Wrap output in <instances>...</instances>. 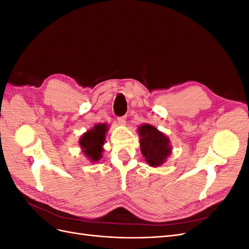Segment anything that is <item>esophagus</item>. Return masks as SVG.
Masks as SVG:
<instances>
[{"instance_id":"esophagus-1","label":"esophagus","mask_w":249,"mask_h":249,"mask_svg":"<svg viewBox=\"0 0 249 249\" xmlns=\"http://www.w3.org/2000/svg\"><path fill=\"white\" fill-rule=\"evenodd\" d=\"M125 120H126V116H120V117H117V122L120 124H125Z\"/></svg>"}]
</instances>
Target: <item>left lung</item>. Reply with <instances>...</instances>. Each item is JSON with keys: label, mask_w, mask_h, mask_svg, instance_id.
<instances>
[{"label": "left lung", "mask_w": 249, "mask_h": 249, "mask_svg": "<svg viewBox=\"0 0 249 249\" xmlns=\"http://www.w3.org/2000/svg\"><path fill=\"white\" fill-rule=\"evenodd\" d=\"M140 149L149 166L158 167L166 161L171 154L169 139L152 124H142L138 127Z\"/></svg>", "instance_id": "left-lung-1"}]
</instances>
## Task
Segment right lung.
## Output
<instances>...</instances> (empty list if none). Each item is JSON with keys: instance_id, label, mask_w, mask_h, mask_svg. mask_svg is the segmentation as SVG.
<instances>
[{"instance_id": "add662e5", "label": "right lung", "mask_w": 249, "mask_h": 249, "mask_svg": "<svg viewBox=\"0 0 249 249\" xmlns=\"http://www.w3.org/2000/svg\"><path fill=\"white\" fill-rule=\"evenodd\" d=\"M107 131L108 126L106 124H97L81 136L79 144L82 152L91 162H97L102 158Z\"/></svg>"}]
</instances>
